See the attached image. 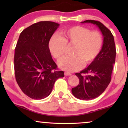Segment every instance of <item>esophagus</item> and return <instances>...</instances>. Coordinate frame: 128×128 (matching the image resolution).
I'll use <instances>...</instances> for the list:
<instances>
[{
	"mask_svg": "<svg viewBox=\"0 0 128 128\" xmlns=\"http://www.w3.org/2000/svg\"><path fill=\"white\" fill-rule=\"evenodd\" d=\"M64 74H65L66 76H70L71 75V73H68V72H65L64 73Z\"/></svg>",
	"mask_w": 128,
	"mask_h": 128,
	"instance_id": "34e87169",
	"label": "esophagus"
}]
</instances>
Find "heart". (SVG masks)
I'll list each match as a JSON object with an SVG mask.
<instances>
[{
  "mask_svg": "<svg viewBox=\"0 0 128 128\" xmlns=\"http://www.w3.org/2000/svg\"><path fill=\"white\" fill-rule=\"evenodd\" d=\"M64 37L54 35L50 39L49 49L53 56L60 60L66 53V48L73 46L71 54L58 62V66L66 71H76L83 65L93 62L102 50L103 37L99 32L91 31L89 29L76 26L66 29Z\"/></svg>",
  "mask_w": 128,
  "mask_h": 128,
  "instance_id": "b5f03b06",
  "label": "heart"
}]
</instances>
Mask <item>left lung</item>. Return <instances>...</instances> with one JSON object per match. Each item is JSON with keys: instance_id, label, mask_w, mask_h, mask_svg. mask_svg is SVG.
Instances as JSON below:
<instances>
[{"instance_id": "1", "label": "left lung", "mask_w": 128, "mask_h": 128, "mask_svg": "<svg viewBox=\"0 0 128 128\" xmlns=\"http://www.w3.org/2000/svg\"><path fill=\"white\" fill-rule=\"evenodd\" d=\"M81 23L96 24L104 36L102 48L98 56L88 67L80 73H76L79 83L78 86L72 89V92L76 98L88 100L99 96L111 82L116 50L112 33L101 22L86 20Z\"/></svg>"}]
</instances>
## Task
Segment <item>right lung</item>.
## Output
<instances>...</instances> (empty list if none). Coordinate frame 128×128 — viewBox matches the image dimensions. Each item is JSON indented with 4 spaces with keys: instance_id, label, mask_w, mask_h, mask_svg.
<instances>
[{
    "instance_id": "1",
    "label": "right lung",
    "mask_w": 128,
    "mask_h": 128,
    "mask_svg": "<svg viewBox=\"0 0 128 128\" xmlns=\"http://www.w3.org/2000/svg\"><path fill=\"white\" fill-rule=\"evenodd\" d=\"M58 23L44 21L32 24L20 34L14 54L16 81L22 91L33 99H42L52 92L55 81L64 76L57 70L49 49Z\"/></svg>"
}]
</instances>
